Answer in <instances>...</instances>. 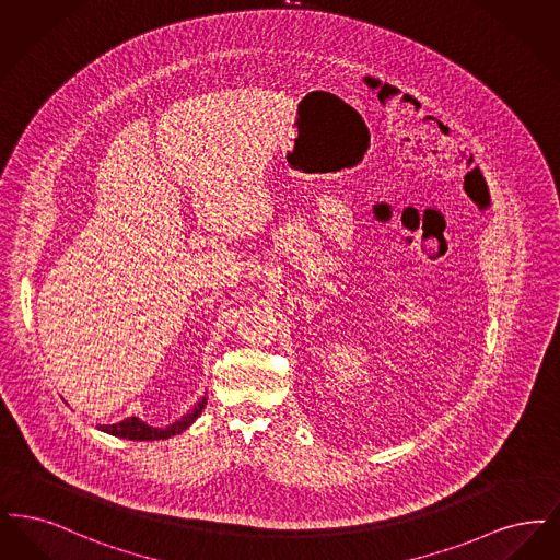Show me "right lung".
I'll return each mask as SVG.
<instances>
[{
    "label": "right lung",
    "instance_id": "right-lung-1",
    "mask_svg": "<svg viewBox=\"0 0 560 560\" xmlns=\"http://www.w3.org/2000/svg\"><path fill=\"white\" fill-rule=\"evenodd\" d=\"M206 405H208V397H201L183 418H178L174 424L165 428L149 427L147 422H142L140 418L132 416V418H126L124 422H117V424H103V427H98V430L113 434V436H119V439H130V441H161V439H170V436L180 434L183 430H187L201 416Z\"/></svg>",
    "mask_w": 560,
    "mask_h": 560
}]
</instances>
